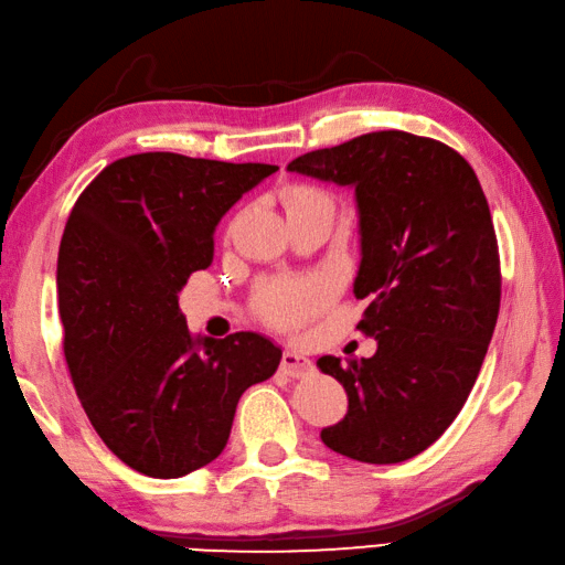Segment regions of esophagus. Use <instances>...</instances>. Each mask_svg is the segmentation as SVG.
I'll return each mask as SVG.
<instances>
[{
    "label": "esophagus",
    "mask_w": 565,
    "mask_h": 565,
    "mask_svg": "<svg viewBox=\"0 0 565 565\" xmlns=\"http://www.w3.org/2000/svg\"><path fill=\"white\" fill-rule=\"evenodd\" d=\"M280 371L287 375V377H305L315 371L312 361L307 359V355L297 353V351H285L282 353V361H280Z\"/></svg>",
    "instance_id": "34e87169"
}]
</instances>
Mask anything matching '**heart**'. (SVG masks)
Instances as JSON below:
<instances>
[{"label":"heart","instance_id":"obj_1","mask_svg":"<svg viewBox=\"0 0 565 565\" xmlns=\"http://www.w3.org/2000/svg\"><path fill=\"white\" fill-rule=\"evenodd\" d=\"M329 200L317 188L299 185L290 192V202L299 200ZM329 299V285L321 278H275L258 287L256 309L268 324L278 329H297L312 317Z\"/></svg>","mask_w":565,"mask_h":565}]
</instances>
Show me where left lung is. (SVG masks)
Listing matches in <instances>:
<instances>
[{"mask_svg": "<svg viewBox=\"0 0 565 565\" xmlns=\"http://www.w3.org/2000/svg\"><path fill=\"white\" fill-rule=\"evenodd\" d=\"M287 170L355 190L353 295L371 299L355 329L377 341L373 359L317 361L349 395L347 417L321 429V441L361 463H399L451 427L498 324L502 275L488 200L463 156L407 131L355 136Z\"/></svg>", "mask_w": 565, "mask_h": 565, "instance_id": "left-lung-1", "label": "left lung"}]
</instances>
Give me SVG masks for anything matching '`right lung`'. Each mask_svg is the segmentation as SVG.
<instances>
[{
    "instance_id": "right-lung-1",
    "label": "right lung",
    "mask_w": 565,
    "mask_h": 565,
    "mask_svg": "<svg viewBox=\"0 0 565 565\" xmlns=\"http://www.w3.org/2000/svg\"><path fill=\"white\" fill-rule=\"evenodd\" d=\"M278 166L180 153L114 160L79 194L57 250V307L75 393L126 466L180 478L224 451L241 395L282 351L253 331L190 333L178 295L212 266L214 228Z\"/></svg>"
}]
</instances>
